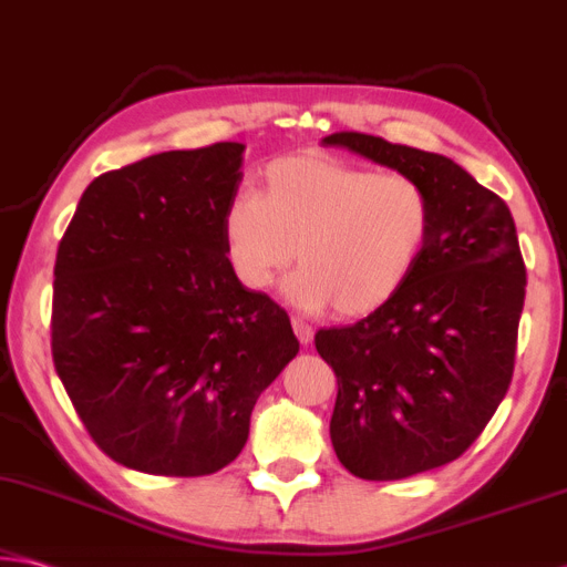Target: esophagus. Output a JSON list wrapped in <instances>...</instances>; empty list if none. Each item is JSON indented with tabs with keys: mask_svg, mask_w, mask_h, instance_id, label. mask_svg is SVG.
<instances>
[{
	"mask_svg": "<svg viewBox=\"0 0 567 567\" xmlns=\"http://www.w3.org/2000/svg\"><path fill=\"white\" fill-rule=\"evenodd\" d=\"M290 322H292V330H295V336H298L300 343L310 346L312 343V326H308L302 318H292Z\"/></svg>",
	"mask_w": 567,
	"mask_h": 567,
	"instance_id": "esophagus-1",
	"label": "esophagus"
}]
</instances>
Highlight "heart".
<instances>
[{
	"label": "heart",
	"mask_w": 567,
	"mask_h": 567,
	"mask_svg": "<svg viewBox=\"0 0 567 567\" xmlns=\"http://www.w3.org/2000/svg\"><path fill=\"white\" fill-rule=\"evenodd\" d=\"M434 229L426 186L409 174L295 154L262 171L255 194H241L221 219L224 255L237 280L267 290L298 259L287 280L295 305L340 318L381 310L409 282Z\"/></svg>",
	"instance_id": "heart-1"
}]
</instances>
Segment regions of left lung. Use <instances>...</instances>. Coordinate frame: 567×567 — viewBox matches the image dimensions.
I'll list each match as a JSON object with an SVG mask.
<instances>
[{
    "label": "left lung",
    "mask_w": 567,
    "mask_h": 567,
    "mask_svg": "<svg viewBox=\"0 0 567 567\" xmlns=\"http://www.w3.org/2000/svg\"><path fill=\"white\" fill-rule=\"evenodd\" d=\"M348 148L419 178L434 229L403 290L346 328L316 332L338 379L330 439L361 480L436 470L472 446L509 389L525 262L507 204L452 158L343 131Z\"/></svg>",
    "instance_id": "1"
}]
</instances>
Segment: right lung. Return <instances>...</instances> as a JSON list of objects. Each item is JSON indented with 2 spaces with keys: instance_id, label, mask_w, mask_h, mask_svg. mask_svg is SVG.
I'll return each mask as SVG.
<instances>
[{
  "instance_id": "1",
  "label": "right lung",
  "mask_w": 567,
  "mask_h": 567,
  "mask_svg": "<svg viewBox=\"0 0 567 567\" xmlns=\"http://www.w3.org/2000/svg\"><path fill=\"white\" fill-rule=\"evenodd\" d=\"M241 154L224 141L107 171L58 247L52 361L128 470L204 477L235 462L259 393L300 350L287 312L224 255Z\"/></svg>"
}]
</instances>
